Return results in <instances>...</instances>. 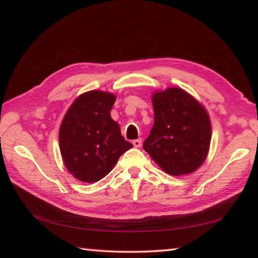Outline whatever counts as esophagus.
Masks as SVG:
<instances>
[{
	"instance_id": "1",
	"label": "esophagus",
	"mask_w": 258,
	"mask_h": 258,
	"mask_svg": "<svg viewBox=\"0 0 258 258\" xmlns=\"http://www.w3.org/2000/svg\"><path fill=\"white\" fill-rule=\"evenodd\" d=\"M133 145L135 147H141L142 146V139H138L133 141Z\"/></svg>"
}]
</instances>
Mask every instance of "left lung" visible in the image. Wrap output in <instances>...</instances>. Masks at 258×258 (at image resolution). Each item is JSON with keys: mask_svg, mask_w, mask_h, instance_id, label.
I'll use <instances>...</instances> for the list:
<instances>
[{"mask_svg": "<svg viewBox=\"0 0 258 258\" xmlns=\"http://www.w3.org/2000/svg\"><path fill=\"white\" fill-rule=\"evenodd\" d=\"M154 125L143 149L169 175L193 173L207 156L210 117L187 92L173 87L153 96Z\"/></svg>", "mask_w": 258, "mask_h": 258, "instance_id": "8db88e82", "label": "left lung"}]
</instances>
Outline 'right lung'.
<instances>
[{
    "mask_svg": "<svg viewBox=\"0 0 258 258\" xmlns=\"http://www.w3.org/2000/svg\"><path fill=\"white\" fill-rule=\"evenodd\" d=\"M115 96L91 91L71 105L59 128V150L68 171L85 183H94L112 171L119 156L133 145L112 119Z\"/></svg>",
    "mask_w": 258,
    "mask_h": 258,
    "instance_id": "right-lung-1",
    "label": "right lung"
}]
</instances>
